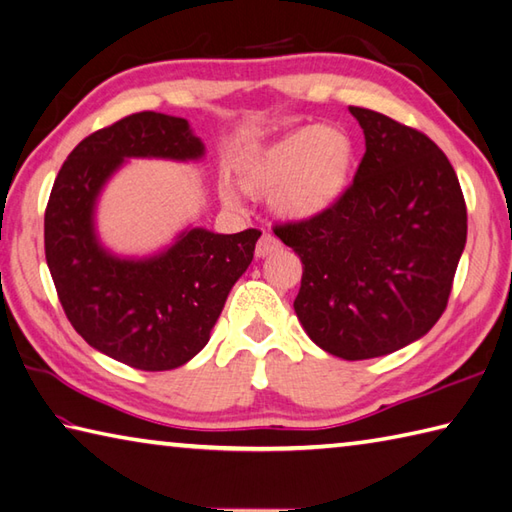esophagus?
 I'll return each mask as SVG.
<instances>
[{"label":"esophagus","instance_id":"34e87169","mask_svg":"<svg viewBox=\"0 0 512 512\" xmlns=\"http://www.w3.org/2000/svg\"><path fill=\"white\" fill-rule=\"evenodd\" d=\"M279 248H282V242H279V239H275L273 235H262V237H259V242H257L255 255L257 257H268V255L277 253Z\"/></svg>","mask_w":512,"mask_h":512}]
</instances>
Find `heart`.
I'll list each match as a JSON object with an SVG mask.
<instances>
[{
    "mask_svg": "<svg viewBox=\"0 0 512 512\" xmlns=\"http://www.w3.org/2000/svg\"><path fill=\"white\" fill-rule=\"evenodd\" d=\"M357 168V142L344 126H302L277 142L235 162L239 188L268 197L273 213L288 222H308L339 204ZM222 202L233 206L235 193L219 186Z\"/></svg>",
    "mask_w": 512,
    "mask_h": 512,
    "instance_id": "b5f03b06",
    "label": "heart"
}]
</instances>
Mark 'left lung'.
I'll use <instances>...</instances> for the list:
<instances>
[{
    "label": "left lung",
    "instance_id": "8db88e82",
    "mask_svg": "<svg viewBox=\"0 0 512 512\" xmlns=\"http://www.w3.org/2000/svg\"><path fill=\"white\" fill-rule=\"evenodd\" d=\"M366 153L339 204L275 235L304 264L295 313L326 353L357 362L417 342L448 304L466 204L433 139L350 106Z\"/></svg>",
    "mask_w": 512,
    "mask_h": 512
}]
</instances>
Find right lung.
<instances>
[{"instance_id": "add662e5", "label": "right lung", "mask_w": 512, "mask_h": 512, "mask_svg": "<svg viewBox=\"0 0 512 512\" xmlns=\"http://www.w3.org/2000/svg\"><path fill=\"white\" fill-rule=\"evenodd\" d=\"M206 146L182 117L135 113L75 146L50 190L46 264L68 322L99 353L139 370H173L202 350L230 288L253 262L259 230L188 226L144 257L106 248L97 202L128 159L199 162Z\"/></svg>"}]
</instances>
